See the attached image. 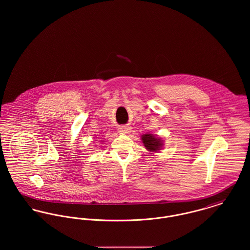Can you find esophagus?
I'll list each match as a JSON object with an SVG mask.
<instances>
[{"label":"esophagus","mask_w":250,"mask_h":250,"mask_svg":"<svg viewBox=\"0 0 250 250\" xmlns=\"http://www.w3.org/2000/svg\"><path fill=\"white\" fill-rule=\"evenodd\" d=\"M118 131L121 132V133L127 134V133H130V132H131V128H130V127H127V126H120V127L118 128Z\"/></svg>","instance_id":"esophagus-1"}]
</instances>
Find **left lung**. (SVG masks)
Wrapping results in <instances>:
<instances>
[{
  "label": "left lung",
  "mask_w": 250,
  "mask_h": 250,
  "mask_svg": "<svg viewBox=\"0 0 250 250\" xmlns=\"http://www.w3.org/2000/svg\"><path fill=\"white\" fill-rule=\"evenodd\" d=\"M143 144L149 151H158L162 147L163 143L161 139H158L152 135L145 134L142 137Z\"/></svg>",
  "instance_id": "1"
}]
</instances>
